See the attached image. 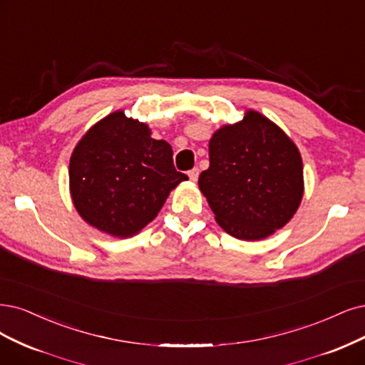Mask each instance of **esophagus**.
Instances as JSON below:
<instances>
[{"instance_id":"esophagus-1","label":"esophagus","mask_w":365,"mask_h":365,"mask_svg":"<svg viewBox=\"0 0 365 365\" xmlns=\"http://www.w3.org/2000/svg\"><path fill=\"white\" fill-rule=\"evenodd\" d=\"M198 174H200L198 168H192V170L187 171V175H190V179H191L192 182H197V179H198Z\"/></svg>"}]
</instances>
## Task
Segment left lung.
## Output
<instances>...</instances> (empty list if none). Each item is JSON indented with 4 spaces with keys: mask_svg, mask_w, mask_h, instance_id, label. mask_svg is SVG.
<instances>
[{
    "mask_svg": "<svg viewBox=\"0 0 365 365\" xmlns=\"http://www.w3.org/2000/svg\"><path fill=\"white\" fill-rule=\"evenodd\" d=\"M210 165L200 174V191L215 220L242 240H260L284 227L304 195L298 147L271 120L248 110L209 141Z\"/></svg>",
    "mask_w": 365,
    "mask_h": 365,
    "instance_id": "1",
    "label": "left lung"
}]
</instances>
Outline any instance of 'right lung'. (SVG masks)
I'll return each mask as SVG.
<instances>
[{"mask_svg": "<svg viewBox=\"0 0 365 365\" xmlns=\"http://www.w3.org/2000/svg\"><path fill=\"white\" fill-rule=\"evenodd\" d=\"M145 123L115 111L91 126L69 165L71 195L86 222L129 237L152 222L187 175L174 168L171 145Z\"/></svg>", "mask_w": 365, "mask_h": 365, "instance_id": "right-lung-1", "label": "right lung"}]
</instances>
